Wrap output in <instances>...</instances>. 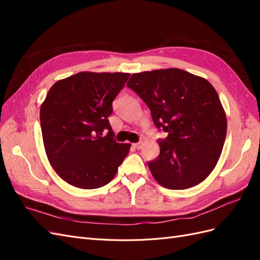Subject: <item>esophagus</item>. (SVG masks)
Masks as SVG:
<instances>
[{"mask_svg": "<svg viewBox=\"0 0 260 260\" xmlns=\"http://www.w3.org/2000/svg\"><path fill=\"white\" fill-rule=\"evenodd\" d=\"M133 146H135V148H137V149H141V148H142V146H143V142L135 143V144H133Z\"/></svg>", "mask_w": 260, "mask_h": 260, "instance_id": "34e87169", "label": "esophagus"}]
</instances>
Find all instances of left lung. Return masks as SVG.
Returning a JSON list of instances; mask_svg holds the SVG:
<instances>
[{
    "mask_svg": "<svg viewBox=\"0 0 260 260\" xmlns=\"http://www.w3.org/2000/svg\"><path fill=\"white\" fill-rule=\"evenodd\" d=\"M127 85L151 109L155 125L168 132L159 156L148 162L154 179L170 190L203 182L214 170L226 136V117L206 79L182 69L133 74Z\"/></svg>",
    "mask_w": 260,
    "mask_h": 260,
    "instance_id": "obj_1",
    "label": "left lung"
}]
</instances>
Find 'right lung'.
I'll use <instances>...</instances> for the list:
<instances>
[{"label": "right lung", "instance_id": "right-lung-1", "mask_svg": "<svg viewBox=\"0 0 260 260\" xmlns=\"http://www.w3.org/2000/svg\"><path fill=\"white\" fill-rule=\"evenodd\" d=\"M129 77L82 72L55 82L46 94L40 108L45 153L70 185L91 190L109 183L128 155L131 145L116 142L108 117Z\"/></svg>", "mask_w": 260, "mask_h": 260}]
</instances>
